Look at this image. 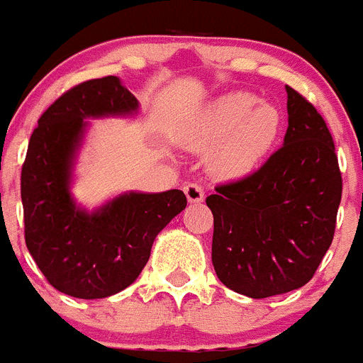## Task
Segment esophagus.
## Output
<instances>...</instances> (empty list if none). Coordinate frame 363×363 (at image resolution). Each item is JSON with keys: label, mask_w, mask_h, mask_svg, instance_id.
<instances>
[{"label": "esophagus", "mask_w": 363, "mask_h": 363, "mask_svg": "<svg viewBox=\"0 0 363 363\" xmlns=\"http://www.w3.org/2000/svg\"><path fill=\"white\" fill-rule=\"evenodd\" d=\"M185 191V196H187L189 203H200V201H203V196H205V192H203V187H201L200 184H187L184 187Z\"/></svg>", "instance_id": "1"}]
</instances>
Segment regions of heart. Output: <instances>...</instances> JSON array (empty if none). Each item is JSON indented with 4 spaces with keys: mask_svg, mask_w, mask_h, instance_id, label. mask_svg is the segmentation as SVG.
<instances>
[{
    "mask_svg": "<svg viewBox=\"0 0 363 363\" xmlns=\"http://www.w3.org/2000/svg\"><path fill=\"white\" fill-rule=\"evenodd\" d=\"M281 112L251 92H230L209 105L191 136L198 149L218 147L216 167L240 176L252 171L280 136Z\"/></svg>",
    "mask_w": 363,
    "mask_h": 363,
    "instance_id": "1",
    "label": "heart"
}]
</instances>
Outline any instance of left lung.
Masks as SVG:
<instances>
[{"mask_svg":"<svg viewBox=\"0 0 363 363\" xmlns=\"http://www.w3.org/2000/svg\"><path fill=\"white\" fill-rule=\"evenodd\" d=\"M284 145L251 174L216 185L213 265L225 287L251 298L300 289L331 247L342 200L335 142L309 99L287 86Z\"/></svg>","mask_w":363,"mask_h":363,"instance_id":"obj_1","label":"left lung"}]
</instances>
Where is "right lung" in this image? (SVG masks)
<instances>
[{
	"label": "right lung",
	"mask_w": 363,
	"mask_h": 363,
	"mask_svg": "<svg viewBox=\"0 0 363 363\" xmlns=\"http://www.w3.org/2000/svg\"><path fill=\"white\" fill-rule=\"evenodd\" d=\"M138 99L116 76L78 83L41 114L21 167L25 243L54 289L96 300L129 287L160 230L187 205L182 191L130 192L92 214L69 194L70 163L85 118L130 114Z\"/></svg>",
	"instance_id": "right-lung-1"
}]
</instances>
